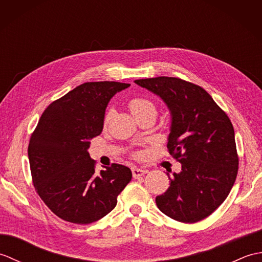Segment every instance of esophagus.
I'll return each instance as SVG.
<instances>
[{"instance_id":"obj_1","label":"esophagus","mask_w":262,"mask_h":262,"mask_svg":"<svg viewBox=\"0 0 262 262\" xmlns=\"http://www.w3.org/2000/svg\"><path fill=\"white\" fill-rule=\"evenodd\" d=\"M132 172H133V177H134L135 179H138V178H141V177H143L144 174L146 173L145 170L138 169V168H133Z\"/></svg>"}]
</instances>
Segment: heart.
Listing matches in <instances>:
<instances>
[{
	"label": "heart",
	"instance_id": "1",
	"mask_svg": "<svg viewBox=\"0 0 262 262\" xmlns=\"http://www.w3.org/2000/svg\"><path fill=\"white\" fill-rule=\"evenodd\" d=\"M128 105H129L133 115H134L136 118H140V117L146 116V115L157 116V113H158L157 105H155V103L152 101V100L144 97L133 98L129 101V103H128ZM110 117H111V110L107 111V114L104 116V124H107L108 120L110 119Z\"/></svg>",
	"mask_w": 262,
	"mask_h": 262
}]
</instances>
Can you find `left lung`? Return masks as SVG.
Returning <instances> with one entry per match:
<instances>
[{
    "label": "left lung",
    "instance_id": "left-lung-1",
    "mask_svg": "<svg viewBox=\"0 0 262 262\" xmlns=\"http://www.w3.org/2000/svg\"><path fill=\"white\" fill-rule=\"evenodd\" d=\"M168 105L171 127L169 153L181 171L169 177L170 187L155 198L159 209L182 223L209 216L234 185L238 157L229 117L202 86L178 77L136 80Z\"/></svg>",
    "mask_w": 262,
    "mask_h": 262
}]
</instances>
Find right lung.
<instances>
[{
	"mask_svg": "<svg viewBox=\"0 0 262 262\" xmlns=\"http://www.w3.org/2000/svg\"><path fill=\"white\" fill-rule=\"evenodd\" d=\"M130 84L86 82L52 102L31 134L32 182L39 197L59 219L90 224L109 214L132 180V171L114 163L96 173L88 148L101 134L105 108L117 92Z\"/></svg>",
	"mask_w": 262,
	"mask_h": 262,
	"instance_id": "add662e5",
	"label": "right lung"
}]
</instances>
